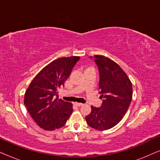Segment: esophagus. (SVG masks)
Segmentation results:
<instances>
[{
    "label": "esophagus",
    "instance_id": "34e87169",
    "mask_svg": "<svg viewBox=\"0 0 160 160\" xmlns=\"http://www.w3.org/2000/svg\"><path fill=\"white\" fill-rule=\"evenodd\" d=\"M74 104H75V106H78V107H79V106H82V103H81V102H75V103H74Z\"/></svg>",
    "mask_w": 160,
    "mask_h": 160
}]
</instances>
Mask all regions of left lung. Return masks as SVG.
<instances>
[{"mask_svg": "<svg viewBox=\"0 0 160 160\" xmlns=\"http://www.w3.org/2000/svg\"><path fill=\"white\" fill-rule=\"evenodd\" d=\"M94 60L99 70V93L103 100L100 108L91 106L86 122L91 128L102 131L117 125L124 117L132 100V85L114 61L102 55H95Z\"/></svg>", "mask_w": 160, "mask_h": 160, "instance_id": "left-lung-1", "label": "left lung"}]
</instances>
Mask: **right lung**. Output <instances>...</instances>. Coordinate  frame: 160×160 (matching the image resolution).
I'll return each mask as SVG.
<instances>
[{
    "instance_id": "1",
    "label": "right lung",
    "mask_w": 160,
    "mask_h": 160,
    "mask_svg": "<svg viewBox=\"0 0 160 160\" xmlns=\"http://www.w3.org/2000/svg\"><path fill=\"white\" fill-rule=\"evenodd\" d=\"M80 57L60 58L37 74L25 94L24 103L36 124L45 130L64 126L73 112V105L58 98V89L64 86Z\"/></svg>"
}]
</instances>
